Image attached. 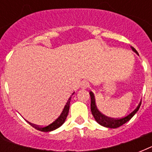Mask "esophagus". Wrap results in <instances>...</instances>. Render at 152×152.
Instances as JSON below:
<instances>
[{"label":"esophagus","instance_id":"esophagus-1","mask_svg":"<svg viewBox=\"0 0 152 152\" xmlns=\"http://www.w3.org/2000/svg\"><path fill=\"white\" fill-rule=\"evenodd\" d=\"M89 83L88 82H86V81H83V83H81V88H83V89H85V88H89Z\"/></svg>","mask_w":152,"mask_h":152}]
</instances>
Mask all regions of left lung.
Segmentation results:
<instances>
[{
    "label": "left lung",
    "instance_id": "left-lung-1",
    "mask_svg": "<svg viewBox=\"0 0 152 152\" xmlns=\"http://www.w3.org/2000/svg\"><path fill=\"white\" fill-rule=\"evenodd\" d=\"M131 48L134 52H136L138 54L137 51L135 50V48H133L132 46H131ZM91 95V113H92L93 117L95 118V121H97L99 124H100L102 126H105V127L107 128H111V129H116V128H118L121 126L122 125L125 124V123L129 121L131 119V118L134 116V114L137 113L138 110H139L140 106L141 105V102H140V104L138 105L137 108L135 109L134 110L132 111V113H129V115L125 116V118H117V119H114V118H108L106 116L103 115L102 113H101L99 111V110L96 107V105H95V96H94V94H93L91 91L90 92Z\"/></svg>",
    "mask_w": 152,
    "mask_h": 152
}]
</instances>
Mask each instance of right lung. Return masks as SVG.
Returning a JSON list of instances; mask_svg holds the SVG:
<instances>
[{"label":"right lung","instance_id":"right-lung-1","mask_svg":"<svg viewBox=\"0 0 152 152\" xmlns=\"http://www.w3.org/2000/svg\"><path fill=\"white\" fill-rule=\"evenodd\" d=\"M74 94V93H73ZM70 100H71V97L69 98L68 102H67L66 105L64 106V110L62 111L61 114L60 115V117L57 118V120H55L53 123H51L50 125H47V126H39V125H36L32 124V123H30V125H31L32 127L36 129L37 130H39V131H42V132H50V131H53V130L56 129L57 128H59L61 125H62L64 124V122L65 121V119H66L67 116H68V113H69V106H70Z\"/></svg>","mask_w":152,"mask_h":152}]
</instances>
